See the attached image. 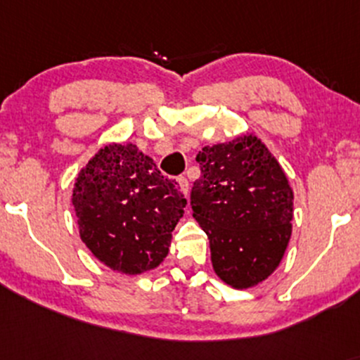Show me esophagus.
Returning a JSON list of instances; mask_svg holds the SVG:
<instances>
[{"label": "esophagus", "mask_w": 360, "mask_h": 360, "mask_svg": "<svg viewBox=\"0 0 360 360\" xmlns=\"http://www.w3.org/2000/svg\"><path fill=\"white\" fill-rule=\"evenodd\" d=\"M177 183H179L181 191H183L186 196H188V193H189V181L186 179L184 176H179V177H177Z\"/></svg>", "instance_id": "1"}]
</instances>
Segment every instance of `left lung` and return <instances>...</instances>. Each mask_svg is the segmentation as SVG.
<instances>
[{
  "mask_svg": "<svg viewBox=\"0 0 360 360\" xmlns=\"http://www.w3.org/2000/svg\"><path fill=\"white\" fill-rule=\"evenodd\" d=\"M193 217L210 238L218 278L245 289L279 266L291 237L292 189L278 160L255 135L198 152Z\"/></svg>",
  "mask_w": 360,
  "mask_h": 360,
  "instance_id": "8db88e82",
  "label": "left lung"
}]
</instances>
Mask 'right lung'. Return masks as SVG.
Instances as JSON below:
<instances>
[{"instance_id":"1","label":"right lung","mask_w":360,"mask_h":360,"mask_svg":"<svg viewBox=\"0 0 360 360\" xmlns=\"http://www.w3.org/2000/svg\"><path fill=\"white\" fill-rule=\"evenodd\" d=\"M81 240L110 269L140 274L169 252L186 198L134 143L103 147L72 191Z\"/></svg>"}]
</instances>
